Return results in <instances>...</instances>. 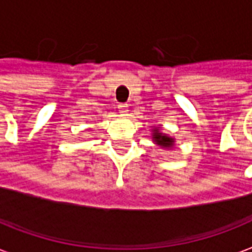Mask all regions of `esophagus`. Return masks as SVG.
<instances>
[{
  "label": "esophagus",
  "instance_id": "1",
  "mask_svg": "<svg viewBox=\"0 0 252 252\" xmlns=\"http://www.w3.org/2000/svg\"><path fill=\"white\" fill-rule=\"evenodd\" d=\"M128 105L126 103H121V105H119V110H120V113L121 114H126L128 113Z\"/></svg>",
  "mask_w": 252,
  "mask_h": 252
}]
</instances>
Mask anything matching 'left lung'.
<instances>
[{"label":"left lung","mask_w":252,"mask_h":252,"mask_svg":"<svg viewBox=\"0 0 252 252\" xmlns=\"http://www.w3.org/2000/svg\"><path fill=\"white\" fill-rule=\"evenodd\" d=\"M153 140L156 142L158 146H161V147H172L173 144H175V139L170 138L168 135H165L162 132L159 131V128H154L153 129Z\"/></svg>","instance_id":"1"}]
</instances>
